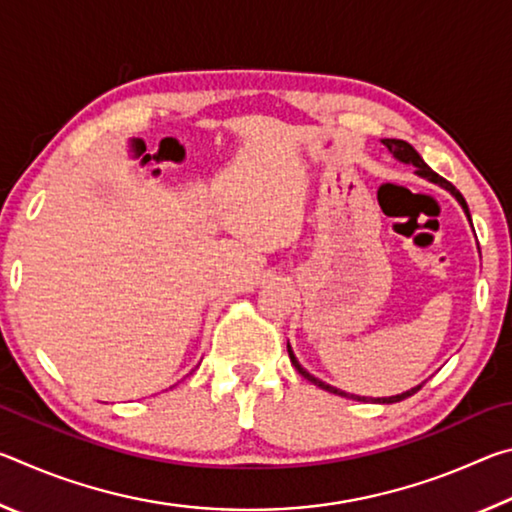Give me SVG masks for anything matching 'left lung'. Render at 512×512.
<instances>
[{
  "instance_id": "8db88e82",
  "label": "left lung",
  "mask_w": 512,
  "mask_h": 512,
  "mask_svg": "<svg viewBox=\"0 0 512 512\" xmlns=\"http://www.w3.org/2000/svg\"><path fill=\"white\" fill-rule=\"evenodd\" d=\"M381 142H384L386 149L393 153V158H395V160H400V162H404V164H413V167H415V173H418V176L427 178L429 183H436V185H440L443 189H447V192L456 198L458 205L463 207V212H465V216H467V221L472 223L470 207H467L463 194L458 192V189H456L452 183H447L445 178H440L438 173L433 171V169L429 167V164L420 158V153L415 151L409 142H404V140H381ZM287 350H289V359H291V363H293V366H296V370L300 372L302 377H305L307 381H311V384H316L318 388H323V391H327V393H334V395H341V397H352V400H361V402L372 400V402H377V404H395V402H402V400H406V397H411L413 393H418L420 388H422V384H420V386L411 388V391L400 393V395H391V397H361V395H350V393L341 391V388H334V386L325 384V381H320L318 377H314V375H311V372H307L305 368H302V366H300V361L296 359V354H293V350H291V345H289V343H287Z\"/></svg>"
}]
</instances>
